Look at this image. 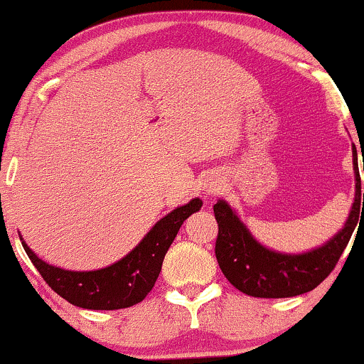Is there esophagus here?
Masks as SVG:
<instances>
[{"label": "esophagus", "mask_w": 364, "mask_h": 364, "mask_svg": "<svg viewBox=\"0 0 364 364\" xmlns=\"http://www.w3.org/2000/svg\"><path fill=\"white\" fill-rule=\"evenodd\" d=\"M218 190H220V186H218L217 181L207 183V186H205V191H207V193H215Z\"/></svg>", "instance_id": "esophagus-1"}]
</instances>
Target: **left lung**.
<instances>
[{"instance_id": "8db88e82", "label": "left lung", "mask_w": 364, "mask_h": 364, "mask_svg": "<svg viewBox=\"0 0 364 364\" xmlns=\"http://www.w3.org/2000/svg\"><path fill=\"white\" fill-rule=\"evenodd\" d=\"M353 164L356 193L351 213L334 237L309 252L284 254L264 247L252 237L230 205L225 200H218L213 205L218 224L215 256L225 278L239 291L257 299H288L318 287L336 268L351 239L354 227L364 213V193L361 207V178L354 149Z\"/></svg>"}]
</instances>
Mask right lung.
<instances>
[{
  "instance_id": "obj_1",
  "label": "right lung",
  "mask_w": 364,
  "mask_h": 364,
  "mask_svg": "<svg viewBox=\"0 0 364 364\" xmlns=\"http://www.w3.org/2000/svg\"><path fill=\"white\" fill-rule=\"evenodd\" d=\"M201 205L200 198H193L190 203L174 208L125 257L95 271L55 268L33 254L23 239L20 240L46 283L69 304L90 310L127 309L142 301L152 290L179 227L191 213L198 212Z\"/></svg>"
}]
</instances>
